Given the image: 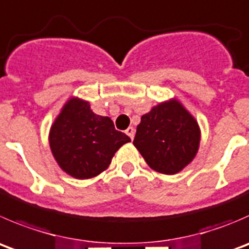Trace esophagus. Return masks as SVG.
I'll return each instance as SVG.
<instances>
[{"instance_id":"34e87169","label":"esophagus","mask_w":249,"mask_h":249,"mask_svg":"<svg viewBox=\"0 0 249 249\" xmlns=\"http://www.w3.org/2000/svg\"><path fill=\"white\" fill-rule=\"evenodd\" d=\"M125 132H126V135L130 137V139L134 140V136H135V129H134V127H132V126L127 127L126 131H125Z\"/></svg>"}]
</instances>
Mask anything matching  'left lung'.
I'll return each mask as SVG.
<instances>
[{
    "instance_id": "8db88e82",
    "label": "left lung",
    "mask_w": 249,
    "mask_h": 249,
    "mask_svg": "<svg viewBox=\"0 0 249 249\" xmlns=\"http://www.w3.org/2000/svg\"><path fill=\"white\" fill-rule=\"evenodd\" d=\"M199 140L201 131L195 118L178 101L171 100L142 115L134 144L153 170L174 175L191 163Z\"/></svg>"
}]
</instances>
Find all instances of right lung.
Returning <instances> with one entry per match:
<instances>
[{"label": "right lung", "instance_id": "obj_1", "mask_svg": "<svg viewBox=\"0 0 249 249\" xmlns=\"http://www.w3.org/2000/svg\"><path fill=\"white\" fill-rule=\"evenodd\" d=\"M108 117L90 109L89 102L71 98L53 123L50 146L58 165L75 178H91L109 166L115 152L130 142Z\"/></svg>", "mask_w": 249, "mask_h": 249}]
</instances>
